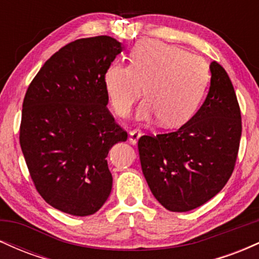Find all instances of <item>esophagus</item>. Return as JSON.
Instances as JSON below:
<instances>
[{
    "mask_svg": "<svg viewBox=\"0 0 259 259\" xmlns=\"http://www.w3.org/2000/svg\"><path fill=\"white\" fill-rule=\"evenodd\" d=\"M140 136H141V132H140L139 129H135V130H133V132H130V134H129L130 144L135 145L136 142H138V140L140 139Z\"/></svg>",
    "mask_w": 259,
    "mask_h": 259,
    "instance_id": "1",
    "label": "esophagus"
}]
</instances>
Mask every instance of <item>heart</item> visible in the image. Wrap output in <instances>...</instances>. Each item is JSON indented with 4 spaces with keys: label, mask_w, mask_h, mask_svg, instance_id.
<instances>
[{
    "label": "heart",
    "mask_w": 259,
    "mask_h": 259,
    "mask_svg": "<svg viewBox=\"0 0 259 259\" xmlns=\"http://www.w3.org/2000/svg\"><path fill=\"white\" fill-rule=\"evenodd\" d=\"M209 81V68L200 56L159 41L136 45L130 65L115 62L105 75V88L115 114L125 118L141 99L140 119L160 118L165 126H178L192 117Z\"/></svg>",
    "instance_id": "1"
}]
</instances>
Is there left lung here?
I'll return each mask as SVG.
<instances>
[{"label": "left lung", "mask_w": 259, "mask_h": 259, "mask_svg": "<svg viewBox=\"0 0 259 259\" xmlns=\"http://www.w3.org/2000/svg\"><path fill=\"white\" fill-rule=\"evenodd\" d=\"M206 101L171 133L139 139L142 173L157 201L170 212H189L214 197L233 174L242 123L233 82L210 63Z\"/></svg>", "instance_id": "1"}]
</instances>
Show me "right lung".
<instances>
[{"instance_id": "obj_1", "label": "right lung", "mask_w": 259, "mask_h": 259, "mask_svg": "<svg viewBox=\"0 0 259 259\" xmlns=\"http://www.w3.org/2000/svg\"><path fill=\"white\" fill-rule=\"evenodd\" d=\"M123 51L107 35L79 38L47 59L23 101L19 142L32 183L50 206L96 213L112 190L107 156L127 134L107 108L105 75Z\"/></svg>"}]
</instances>
